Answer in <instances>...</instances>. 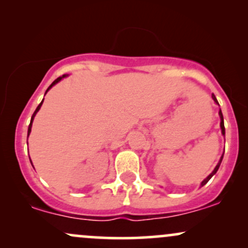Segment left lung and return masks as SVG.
Instances as JSON below:
<instances>
[{
	"label": "left lung",
	"instance_id": "obj_1",
	"mask_svg": "<svg viewBox=\"0 0 248 248\" xmlns=\"http://www.w3.org/2000/svg\"><path fill=\"white\" fill-rule=\"evenodd\" d=\"M212 99L213 100H215V102L216 104H218V101H217V99H216V96H215V94H212ZM219 105V104H218ZM219 116H220V128H221V134H223V135H225V127H224V118H223V113H221V110H219ZM223 156H224V154L223 155H221V157H220V160H219V162H218V164L217 166H216V168L215 169H213V171L210 173L209 176H207V177L204 179L203 182H202V184H201V186H205V184L207 183V182L210 181V179H211V177L213 175H215L216 172L218 171V169H219V167H220V163H221V161H223Z\"/></svg>",
	"mask_w": 248,
	"mask_h": 248
}]
</instances>
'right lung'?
<instances>
[{
  "label": "right lung",
  "instance_id": "add662e5",
  "mask_svg": "<svg viewBox=\"0 0 248 248\" xmlns=\"http://www.w3.org/2000/svg\"><path fill=\"white\" fill-rule=\"evenodd\" d=\"M65 77H66V75H62V77H58V78H57V79H56V80H55V81H53V82H52V84H51V85H50V86H49V88H47V90H46V92H47V91H49V90H50V88H51V87H52V86H53V85H56V84H57V82H59V81H61L62 78H65ZM46 92H45V93H46ZM43 100H44V99H43ZM43 100H42V102H41V104H39V105H38V107H37V108H36V110H35V112H33V114H32V116H31V121H30L29 128H28V136H29V135H30V132H31V127H32V121H33V118H35V115L37 114V112H38V110H39V109H41V106H42V104H43ZM30 162H31V160H30Z\"/></svg>",
  "mask_w": 248,
  "mask_h": 248
}]
</instances>
